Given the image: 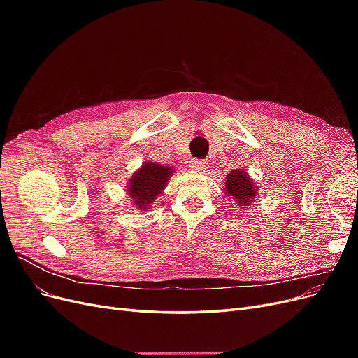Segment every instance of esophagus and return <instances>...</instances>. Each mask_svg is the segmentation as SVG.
Listing matches in <instances>:
<instances>
[{"mask_svg":"<svg viewBox=\"0 0 358 358\" xmlns=\"http://www.w3.org/2000/svg\"><path fill=\"white\" fill-rule=\"evenodd\" d=\"M189 167L192 170H196V171H203V170L208 169V161H204V159H192Z\"/></svg>","mask_w":358,"mask_h":358,"instance_id":"obj_1","label":"esophagus"}]
</instances>
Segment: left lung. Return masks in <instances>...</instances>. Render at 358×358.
<instances>
[{"mask_svg": "<svg viewBox=\"0 0 358 358\" xmlns=\"http://www.w3.org/2000/svg\"><path fill=\"white\" fill-rule=\"evenodd\" d=\"M259 188L254 183V179L242 169L231 170L225 179L224 194L229 196L236 208L242 210L249 209V206L258 196Z\"/></svg>", "mask_w": 358, "mask_h": 358, "instance_id": "obj_1", "label": "left lung"}]
</instances>
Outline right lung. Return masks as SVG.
<instances>
[{"instance_id":"right-lung-1","label":"right lung","mask_w":358,"mask_h":358,"mask_svg":"<svg viewBox=\"0 0 358 358\" xmlns=\"http://www.w3.org/2000/svg\"><path fill=\"white\" fill-rule=\"evenodd\" d=\"M175 171L176 170L171 166L158 164L155 161H145L142 167H138L129 178L125 189L134 208L145 212L152 208V203L164 191L170 176H173Z\"/></svg>"}]
</instances>
